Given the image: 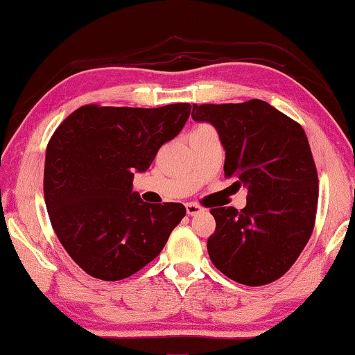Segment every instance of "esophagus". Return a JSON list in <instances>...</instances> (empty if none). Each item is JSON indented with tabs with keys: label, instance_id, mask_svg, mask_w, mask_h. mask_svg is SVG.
<instances>
[{
	"label": "esophagus",
	"instance_id": "34e87169",
	"mask_svg": "<svg viewBox=\"0 0 355 355\" xmlns=\"http://www.w3.org/2000/svg\"><path fill=\"white\" fill-rule=\"evenodd\" d=\"M187 212H188V216H196V214L202 212V207L199 206V204L188 202V204H187Z\"/></svg>",
	"mask_w": 355,
	"mask_h": 355
}]
</instances>
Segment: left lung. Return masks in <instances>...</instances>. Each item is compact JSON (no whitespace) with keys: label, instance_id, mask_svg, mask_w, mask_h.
Returning <instances> with one entry per match:
<instances>
[{"label":"left lung","instance_id":"obj_1","mask_svg":"<svg viewBox=\"0 0 355 355\" xmlns=\"http://www.w3.org/2000/svg\"><path fill=\"white\" fill-rule=\"evenodd\" d=\"M191 117L216 127L225 177L248 188L246 207H216L207 252L223 275L262 286L286 273L311 238L318 177L306 132L262 99L193 104Z\"/></svg>","mask_w":355,"mask_h":355}]
</instances>
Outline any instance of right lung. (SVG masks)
<instances>
[{
	"instance_id": "add662e5",
	"label": "right lung",
	"mask_w": 355,
	"mask_h": 355,
	"mask_svg": "<svg viewBox=\"0 0 355 355\" xmlns=\"http://www.w3.org/2000/svg\"><path fill=\"white\" fill-rule=\"evenodd\" d=\"M191 106L87 104L49 139L43 191L59 241L77 266L104 282L123 279L156 259L187 214L183 204H148L132 191L159 148L182 132Z\"/></svg>"
}]
</instances>
